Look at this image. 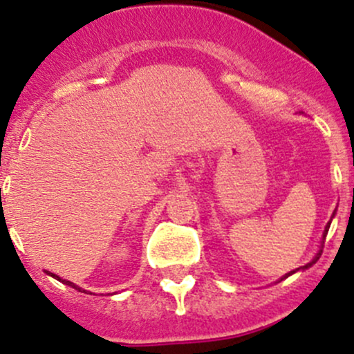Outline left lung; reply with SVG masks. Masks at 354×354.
<instances>
[{"label":"left lung","instance_id":"obj_1","mask_svg":"<svg viewBox=\"0 0 354 354\" xmlns=\"http://www.w3.org/2000/svg\"><path fill=\"white\" fill-rule=\"evenodd\" d=\"M335 215H336V209H335V213H333V216H331V220L335 218ZM329 227H331V221H328V225H326V228H324V232H322V240H321V247H319V250H317V254L314 255V259L310 260L309 263H306V266H302V267H299V269L301 270H306V269H309V267H313L314 263L317 262V260H319V257H321V254H322V243H324V240H326V235H328V230H329ZM299 269H296V270H290L289 274H286L284 277H281V281H284V279H287L289 277V275H292V274H296V272L299 270Z\"/></svg>","mask_w":354,"mask_h":354}]
</instances>
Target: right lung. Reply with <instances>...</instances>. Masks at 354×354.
I'll return each mask as SVG.
<instances>
[{
  "label": "right lung",
  "mask_w": 354,
  "mask_h": 354,
  "mask_svg": "<svg viewBox=\"0 0 354 354\" xmlns=\"http://www.w3.org/2000/svg\"><path fill=\"white\" fill-rule=\"evenodd\" d=\"M46 274L48 275H52L53 279H57V281H60L62 284H67V286H70V287H73V289L75 290H79V292H85V294H92V292H88V290H85V289H82V287H79V286H75L73 284V282H70V281H67V279H62V277H58L57 274H53V272H48V270H45Z\"/></svg>",
  "instance_id": "obj_1"
}]
</instances>
